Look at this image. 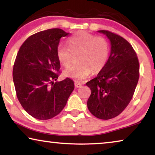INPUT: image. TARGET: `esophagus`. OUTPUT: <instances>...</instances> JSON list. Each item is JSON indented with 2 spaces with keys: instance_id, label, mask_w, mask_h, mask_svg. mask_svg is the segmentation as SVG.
Here are the masks:
<instances>
[{
  "instance_id": "obj_1",
  "label": "esophagus",
  "mask_w": 155,
  "mask_h": 155,
  "mask_svg": "<svg viewBox=\"0 0 155 155\" xmlns=\"http://www.w3.org/2000/svg\"><path fill=\"white\" fill-rule=\"evenodd\" d=\"M75 87L76 88H79L80 87H82V84L79 83V82H75Z\"/></svg>"
}]
</instances>
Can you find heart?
<instances>
[{
    "instance_id": "obj_1",
    "label": "heart",
    "mask_w": 155,
    "mask_h": 155,
    "mask_svg": "<svg viewBox=\"0 0 155 155\" xmlns=\"http://www.w3.org/2000/svg\"><path fill=\"white\" fill-rule=\"evenodd\" d=\"M69 48L60 44L56 49L59 62L63 67L69 68L73 56H78V64L65 71L66 77L77 82L86 79L91 73H98L107 64L109 56L107 40L84 31H80L68 41Z\"/></svg>"
}]
</instances>
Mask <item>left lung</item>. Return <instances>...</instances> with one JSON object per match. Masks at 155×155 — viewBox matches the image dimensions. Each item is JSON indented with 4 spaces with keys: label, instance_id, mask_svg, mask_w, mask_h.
<instances>
[{
    "label": "left lung",
    "instance_id": "1",
    "mask_svg": "<svg viewBox=\"0 0 155 155\" xmlns=\"http://www.w3.org/2000/svg\"><path fill=\"white\" fill-rule=\"evenodd\" d=\"M111 42V54L102 71L86 83L91 90L89 111L103 120L119 115L133 98L139 80V61L128 41L108 30H99Z\"/></svg>",
    "mask_w": 155,
    "mask_h": 155
}]
</instances>
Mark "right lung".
Segmentation results:
<instances>
[{"mask_svg": "<svg viewBox=\"0 0 155 155\" xmlns=\"http://www.w3.org/2000/svg\"><path fill=\"white\" fill-rule=\"evenodd\" d=\"M61 29H49L31 35L20 46L15 61L12 77L17 97L25 111L39 120L58 115L74 90V82L67 78L58 79L60 62L56 49Z\"/></svg>", "mask_w": 155, "mask_h": 155, "instance_id": "right-lung-1", "label": "right lung"}]
</instances>
